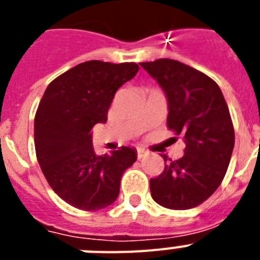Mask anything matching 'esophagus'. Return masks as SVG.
Instances as JSON below:
<instances>
[{"mask_svg": "<svg viewBox=\"0 0 260 260\" xmlns=\"http://www.w3.org/2000/svg\"><path fill=\"white\" fill-rule=\"evenodd\" d=\"M136 155H138V159H142L147 155V151L143 150V148H138V152H136Z\"/></svg>", "mask_w": 260, "mask_h": 260, "instance_id": "obj_1", "label": "esophagus"}]
</instances>
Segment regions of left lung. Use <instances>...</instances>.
Instances as JSON below:
<instances>
[{"label": "left lung", "instance_id": "8db88e82", "mask_svg": "<svg viewBox=\"0 0 260 260\" xmlns=\"http://www.w3.org/2000/svg\"><path fill=\"white\" fill-rule=\"evenodd\" d=\"M169 102L167 126L182 136L185 155L165 159V170L150 181L151 196L174 210L196 208L221 185L235 146L230 109L218 85L208 75L173 59L143 62Z\"/></svg>", "mask_w": 260, "mask_h": 260}]
</instances>
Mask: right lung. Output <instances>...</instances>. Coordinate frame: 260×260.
<instances>
[{
	"label": "right lung",
	"mask_w": 260,
	"mask_h": 260,
	"mask_svg": "<svg viewBox=\"0 0 260 260\" xmlns=\"http://www.w3.org/2000/svg\"><path fill=\"white\" fill-rule=\"evenodd\" d=\"M138 71L134 62H83L55 78L40 100L35 114L36 158L52 190L77 209L91 212L113 204L121 175L136 162L129 147L95 154L90 131L106 122L114 93Z\"/></svg>",
	"instance_id": "right-lung-1"
}]
</instances>
